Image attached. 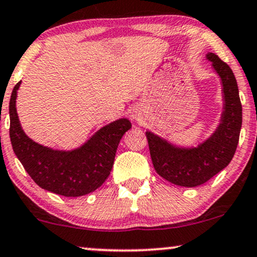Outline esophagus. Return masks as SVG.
Listing matches in <instances>:
<instances>
[{"mask_svg":"<svg viewBox=\"0 0 257 257\" xmlns=\"http://www.w3.org/2000/svg\"><path fill=\"white\" fill-rule=\"evenodd\" d=\"M130 115H131V119L136 120V121H139V120L143 118L142 110L137 108V107H136V108H134V109H131V112H130Z\"/></svg>","mask_w":257,"mask_h":257,"instance_id":"34e87169","label":"esophagus"}]
</instances>
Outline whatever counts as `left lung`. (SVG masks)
<instances>
[{"label":"left lung","mask_w":257,"mask_h":257,"mask_svg":"<svg viewBox=\"0 0 257 257\" xmlns=\"http://www.w3.org/2000/svg\"><path fill=\"white\" fill-rule=\"evenodd\" d=\"M206 59L220 78L223 95L219 123L210 137L194 147H185L151 131L145 132L155 170L176 186L196 187L207 182L231 162L238 144L242 104L235 75L214 53H206Z\"/></svg>","instance_id":"obj_1"}]
</instances>
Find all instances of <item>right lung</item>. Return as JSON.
Listing matches in <instances>:
<instances>
[{"mask_svg":"<svg viewBox=\"0 0 257 257\" xmlns=\"http://www.w3.org/2000/svg\"><path fill=\"white\" fill-rule=\"evenodd\" d=\"M15 85L9 101L12 147L25 170L38 186L63 196H82L94 192L112 170L120 139L131 128L127 118L107 123L78 148L59 150L44 147L25 134L17 112Z\"/></svg>","mask_w":257,"mask_h":257,"instance_id":"right-lung-1","label":"right lung"}]
</instances>
